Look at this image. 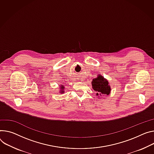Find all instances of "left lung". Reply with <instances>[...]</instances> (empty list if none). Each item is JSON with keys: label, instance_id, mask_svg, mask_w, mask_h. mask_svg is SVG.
Returning <instances> with one entry per match:
<instances>
[{"label": "left lung", "instance_id": "left-lung-1", "mask_svg": "<svg viewBox=\"0 0 154 154\" xmlns=\"http://www.w3.org/2000/svg\"><path fill=\"white\" fill-rule=\"evenodd\" d=\"M91 85L93 89L96 92V96L109 95L110 93L111 88L108 80L101 74H98L96 78L93 79Z\"/></svg>", "mask_w": 154, "mask_h": 154}]
</instances>
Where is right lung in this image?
Returning <instances> with one entry per match:
<instances>
[{
  "label": "right lung",
  "instance_id": "add662e5",
  "mask_svg": "<svg viewBox=\"0 0 154 154\" xmlns=\"http://www.w3.org/2000/svg\"><path fill=\"white\" fill-rule=\"evenodd\" d=\"M64 87L63 86V85H61L60 86V93H61V94H63V93H64Z\"/></svg>",
  "mask_w": 154,
  "mask_h": 154
}]
</instances>
